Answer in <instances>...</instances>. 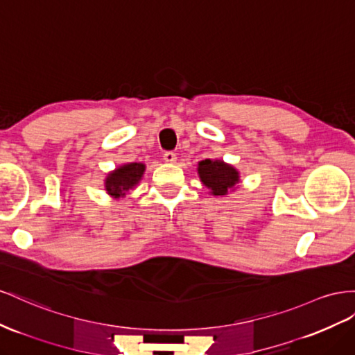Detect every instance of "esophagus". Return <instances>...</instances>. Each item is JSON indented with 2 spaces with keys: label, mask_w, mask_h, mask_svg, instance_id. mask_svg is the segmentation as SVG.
I'll return each instance as SVG.
<instances>
[{
  "label": "esophagus",
  "mask_w": 355,
  "mask_h": 355,
  "mask_svg": "<svg viewBox=\"0 0 355 355\" xmlns=\"http://www.w3.org/2000/svg\"><path fill=\"white\" fill-rule=\"evenodd\" d=\"M162 158H164L166 162H170V164H173V162H176V154L173 150H166L164 155H162Z\"/></svg>",
  "instance_id": "1"
}]
</instances>
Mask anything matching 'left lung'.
Masks as SVG:
<instances>
[{"label":"left lung","mask_w":355,"mask_h":355,"mask_svg":"<svg viewBox=\"0 0 355 355\" xmlns=\"http://www.w3.org/2000/svg\"><path fill=\"white\" fill-rule=\"evenodd\" d=\"M198 175L214 196H225L230 188L239 182V173L232 166L219 159H205L198 162Z\"/></svg>","instance_id":"obj_1"}]
</instances>
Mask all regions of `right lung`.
Returning a JSON list of instances; mask_svg holds the SVG:
<instances>
[{
	"label": "right lung",
	"instance_id": "obj_1",
	"mask_svg": "<svg viewBox=\"0 0 355 355\" xmlns=\"http://www.w3.org/2000/svg\"><path fill=\"white\" fill-rule=\"evenodd\" d=\"M143 171H145V166L141 162H131L112 171L106 179L107 193L113 197L125 196L127 191L140 180Z\"/></svg>",
	"mask_w": 355,
	"mask_h": 355
}]
</instances>
